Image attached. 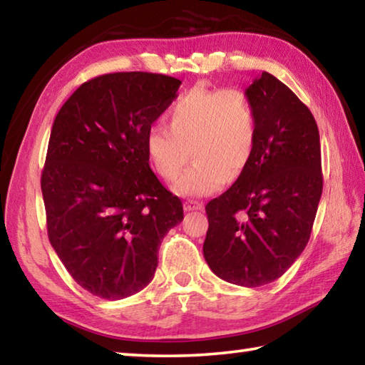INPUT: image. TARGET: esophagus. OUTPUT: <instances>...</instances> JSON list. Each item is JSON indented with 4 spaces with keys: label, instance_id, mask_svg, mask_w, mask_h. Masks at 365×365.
<instances>
[{
    "label": "esophagus",
    "instance_id": "esophagus-1",
    "mask_svg": "<svg viewBox=\"0 0 365 365\" xmlns=\"http://www.w3.org/2000/svg\"><path fill=\"white\" fill-rule=\"evenodd\" d=\"M185 209H187V211H201L202 202L188 200V201H185Z\"/></svg>",
    "mask_w": 365,
    "mask_h": 365
}]
</instances>
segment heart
Listing matches in <instances>:
<instances>
[{"label": "heart", "instance_id": "1", "mask_svg": "<svg viewBox=\"0 0 365 365\" xmlns=\"http://www.w3.org/2000/svg\"><path fill=\"white\" fill-rule=\"evenodd\" d=\"M169 126L153 123L145 135L151 168L174 182L192 150L197 160L175 182L182 196H206L248 169L257 145V115L242 90L191 88L172 104Z\"/></svg>", "mask_w": 365, "mask_h": 365}]
</instances>
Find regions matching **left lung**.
Returning a JSON list of instances; mask_svg holds the SVG:
<instances>
[{"instance_id":"obj_1","label":"left lung","mask_w":365,"mask_h":365,"mask_svg":"<svg viewBox=\"0 0 365 365\" xmlns=\"http://www.w3.org/2000/svg\"><path fill=\"white\" fill-rule=\"evenodd\" d=\"M245 93L257 115L256 151L237 182L206 205L202 252L222 280L255 288L280 279L306 248L324 178L319 128L306 104L269 72Z\"/></svg>"}]
</instances>
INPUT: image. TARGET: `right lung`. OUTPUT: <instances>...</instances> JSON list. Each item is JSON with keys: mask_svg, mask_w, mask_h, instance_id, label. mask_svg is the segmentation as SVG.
<instances>
[{"mask_svg": "<svg viewBox=\"0 0 365 365\" xmlns=\"http://www.w3.org/2000/svg\"><path fill=\"white\" fill-rule=\"evenodd\" d=\"M180 80L115 72L78 86L54 119L41 193L49 243L80 287L117 301L143 289L158 251L183 220L145 151L148 127L177 98Z\"/></svg>", "mask_w": 365, "mask_h": 365, "instance_id": "1", "label": "right lung"}]
</instances>
